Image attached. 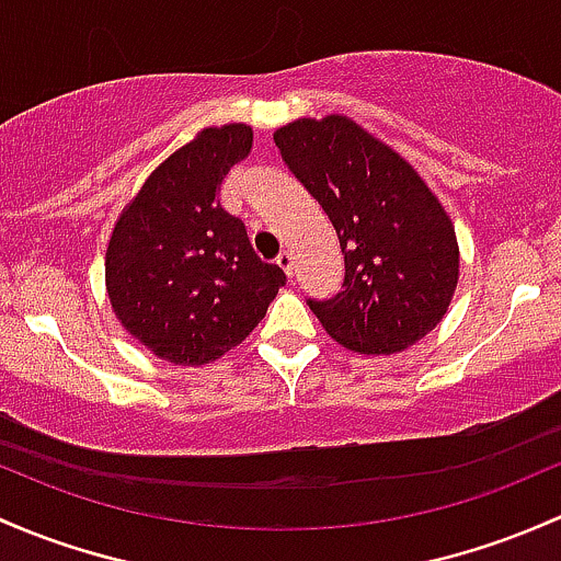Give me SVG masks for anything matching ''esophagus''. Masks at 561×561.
<instances>
[{"mask_svg": "<svg viewBox=\"0 0 561 561\" xmlns=\"http://www.w3.org/2000/svg\"><path fill=\"white\" fill-rule=\"evenodd\" d=\"M276 265H279V268L285 271L287 279H293V255H290V252H282V255L276 257Z\"/></svg>", "mask_w": 561, "mask_h": 561, "instance_id": "esophagus-1", "label": "esophagus"}]
</instances>
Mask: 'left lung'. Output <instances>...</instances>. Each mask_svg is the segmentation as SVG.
<instances>
[{
    "instance_id": "obj_1",
    "label": "left lung",
    "mask_w": 561,
    "mask_h": 561,
    "mask_svg": "<svg viewBox=\"0 0 561 561\" xmlns=\"http://www.w3.org/2000/svg\"><path fill=\"white\" fill-rule=\"evenodd\" d=\"M282 161L339 236L346 276L330 300H309L330 339L357 355H394L449 311L459 279L451 217L400 152L346 115L276 128Z\"/></svg>"
}]
</instances>
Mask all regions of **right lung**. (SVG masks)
Instances as JSON below:
<instances>
[{"label": "right lung", "mask_w": 561, "mask_h": 561, "mask_svg": "<svg viewBox=\"0 0 561 561\" xmlns=\"http://www.w3.org/2000/svg\"><path fill=\"white\" fill-rule=\"evenodd\" d=\"M252 150L247 123L202 128L123 206L104 282L112 311L141 346L174 365L211 363L239 346L285 285L252 252L244 222L217 202Z\"/></svg>", "instance_id": "1"}]
</instances>
